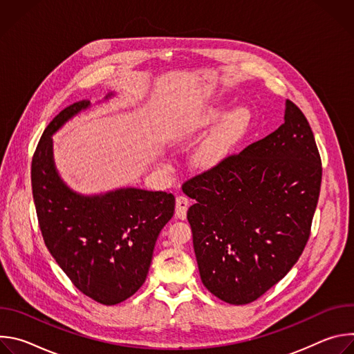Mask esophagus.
I'll use <instances>...</instances> for the list:
<instances>
[{
  "label": "esophagus",
  "instance_id": "obj_1",
  "mask_svg": "<svg viewBox=\"0 0 354 354\" xmlns=\"http://www.w3.org/2000/svg\"><path fill=\"white\" fill-rule=\"evenodd\" d=\"M189 203H190V200L186 196H178L176 197V217L179 220L186 218V212L189 209Z\"/></svg>",
  "mask_w": 354,
  "mask_h": 354
}]
</instances>
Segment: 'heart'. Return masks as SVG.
I'll return each instance as SVG.
<instances>
[{"mask_svg": "<svg viewBox=\"0 0 354 354\" xmlns=\"http://www.w3.org/2000/svg\"><path fill=\"white\" fill-rule=\"evenodd\" d=\"M245 124V113L242 111L234 112L228 120L224 123L218 134L201 148L198 154V161L203 165H213L223 158L230 145L234 142L239 131Z\"/></svg>", "mask_w": 354, "mask_h": 354, "instance_id": "obj_1", "label": "heart"}]
</instances>
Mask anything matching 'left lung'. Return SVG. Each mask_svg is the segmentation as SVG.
Returning a JSON list of instances; mask_svg holds the SVG:
<instances>
[{
  "mask_svg": "<svg viewBox=\"0 0 354 354\" xmlns=\"http://www.w3.org/2000/svg\"><path fill=\"white\" fill-rule=\"evenodd\" d=\"M322 180L311 126L291 100L284 123L190 179L187 210L205 287L243 306L262 297L304 250Z\"/></svg>",
  "mask_w": 354,
  "mask_h": 354,
  "instance_id": "1",
  "label": "left lung"
}]
</instances>
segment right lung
<instances>
[{
	"instance_id": "right-lung-1",
	"label": "right lung",
	"mask_w": 354,
	"mask_h": 354,
	"mask_svg": "<svg viewBox=\"0 0 354 354\" xmlns=\"http://www.w3.org/2000/svg\"><path fill=\"white\" fill-rule=\"evenodd\" d=\"M88 106L85 99L74 102L43 131L32 158V192L44 243L59 266L82 294L115 306L145 281L157 238L174 216L175 196L134 187L81 196L63 183L52 134Z\"/></svg>"
}]
</instances>
